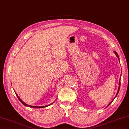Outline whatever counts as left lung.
I'll return each instance as SVG.
<instances>
[{
    "instance_id": "obj_1",
    "label": "left lung",
    "mask_w": 129,
    "mask_h": 129,
    "mask_svg": "<svg viewBox=\"0 0 129 129\" xmlns=\"http://www.w3.org/2000/svg\"><path fill=\"white\" fill-rule=\"evenodd\" d=\"M114 53H115V54H116V55L117 56V57H118V58H119V56H118V54H117V52L116 51H114ZM120 84H121V82H120V81H119V87H118V91H117V94H116V97L117 96V94H118V92H119V89H120ZM116 97H115V98H116ZM111 102V103H112ZM110 103L109 104V105H108V106H109L110 104Z\"/></svg>"
}]
</instances>
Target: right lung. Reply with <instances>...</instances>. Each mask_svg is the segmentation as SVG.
<instances>
[{"mask_svg": "<svg viewBox=\"0 0 129 129\" xmlns=\"http://www.w3.org/2000/svg\"><path fill=\"white\" fill-rule=\"evenodd\" d=\"M16 96H17V98L19 99V100H20V102H21L22 104L23 105H24L25 106H26V107H30V108H45V107H48V106H49L50 105H46V106H42V107H35V106H31V105H28V104H25V103H24L23 101H22L21 99H20V98H19V96H18V95L16 93ZM53 104V103H52ZM51 105V104H50Z\"/></svg>", "mask_w": 129, "mask_h": 129, "instance_id": "add662e5", "label": "right lung"}]
</instances>
